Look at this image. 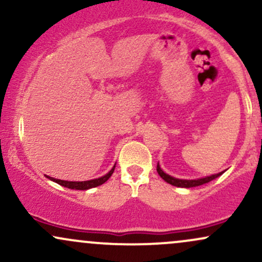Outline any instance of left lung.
I'll use <instances>...</instances> for the list:
<instances>
[{
  "label": "left lung",
  "mask_w": 262,
  "mask_h": 262,
  "mask_svg": "<svg viewBox=\"0 0 262 262\" xmlns=\"http://www.w3.org/2000/svg\"><path fill=\"white\" fill-rule=\"evenodd\" d=\"M156 171H158V173L160 175V177L162 180H165L167 183H170V185L172 186H176V187H183V188H191V187H196V186H201V185H204V183L212 181V180L217 179L222 175V173L224 172V171H222V172L219 173H215V175H212V176H207V177H203V179H197V180H181V179H175V177L167 175V173H165L164 171L161 170L160 165L158 164V166H156Z\"/></svg>",
  "instance_id": "1"
}]
</instances>
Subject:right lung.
Here are the masks:
<instances>
[{
  "instance_id": "right-lung-1",
  "label": "right lung",
  "mask_w": 262,
  "mask_h": 262,
  "mask_svg": "<svg viewBox=\"0 0 262 262\" xmlns=\"http://www.w3.org/2000/svg\"><path fill=\"white\" fill-rule=\"evenodd\" d=\"M114 167H112V170L107 173V175L100 177V179H95V180H90V181H64V180H58V179H54V177L47 176L48 179L52 180V181L59 183V185L64 186V187L71 188V189H89V188H93V187H97V186H101L102 183H104L112 176Z\"/></svg>"
}]
</instances>
